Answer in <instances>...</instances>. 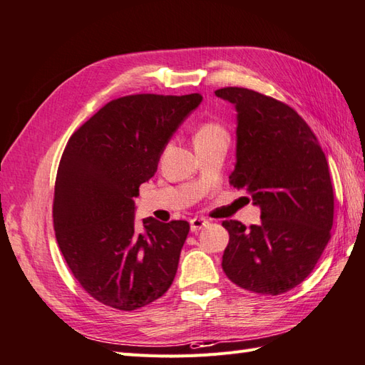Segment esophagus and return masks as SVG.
Here are the masks:
<instances>
[{"mask_svg": "<svg viewBox=\"0 0 365 365\" xmlns=\"http://www.w3.org/2000/svg\"><path fill=\"white\" fill-rule=\"evenodd\" d=\"M208 222L205 221V219H202V217H194V219H191L190 221V227H191V232L192 233H196V232H199L200 228H203L205 227Z\"/></svg>", "mask_w": 365, "mask_h": 365, "instance_id": "esophagus-1", "label": "esophagus"}]
</instances>
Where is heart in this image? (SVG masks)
I'll return each instance as SVG.
<instances>
[{
  "label": "heart",
  "mask_w": 365,
  "mask_h": 365,
  "mask_svg": "<svg viewBox=\"0 0 365 365\" xmlns=\"http://www.w3.org/2000/svg\"><path fill=\"white\" fill-rule=\"evenodd\" d=\"M213 138H227L225 129L221 124L213 123V121L203 123L196 132V141L213 140Z\"/></svg>",
  "instance_id": "obj_1"
}]
</instances>
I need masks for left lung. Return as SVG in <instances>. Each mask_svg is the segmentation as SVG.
Returning <instances> with one entry per match:
<instances>
[{"label": "left lung", "mask_w": 365, "mask_h": 365, "mask_svg": "<svg viewBox=\"0 0 365 365\" xmlns=\"http://www.w3.org/2000/svg\"><path fill=\"white\" fill-rule=\"evenodd\" d=\"M215 93L238 112L230 185L250 192L261 208L258 225L222 222L230 235L222 269L242 289L284 294L312 272L331 238L327 157L307 121L282 101L241 87Z\"/></svg>", "instance_id": "1"}]
</instances>
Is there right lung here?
<instances>
[{"label":"right lung","instance_id":"1","mask_svg":"<svg viewBox=\"0 0 365 365\" xmlns=\"http://www.w3.org/2000/svg\"><path fill=\"white\" fill-rule=\"evenodd\" d=\"M200 101L199 93L118 98L66 143L54 188L56 240L78 283L106 307L140 309L174 282L190 224L148 217L138 225L135 197Z\"/></svg>","mask_w":365,"mask_h":365}]
</instances>
